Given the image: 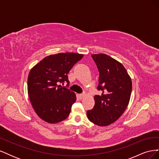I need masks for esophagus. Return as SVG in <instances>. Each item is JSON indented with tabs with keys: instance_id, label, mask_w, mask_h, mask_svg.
<instances>
[{
	"instance_id": "34e87169",
	"label": "esophagus",
	"mask_w": 159,
	"mask_h": 159,
	"mask_svg": "<svg viewBox=\"0 0 159 159\" xmlns=\"http://www.w3.org/2000/svg\"><path fill=\"white\" fill-rule=\"evenodd\" d=\"M78 96H79V98H80V99H82L85 97V94H80Z\"/></svg>"
}]
</instances>
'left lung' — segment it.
<instances>
[{
  "label": "left lung",
  "mask_w": 159,
  "mask_h": 159,
  "mask_svg": "<svg viewBox=\"0 0 159 159\" xmlns=\"http://www.w3.org/2000/svg\"><path fill=\"white\" fill-rule=\"evenodd\" d=\"M99 71L98 90L93 109L87 111L91 122L96 125H109L121 116L127 107L132 91V81L121 63L105 54H92Z\"/></svg>",
  "instance_id": "1"
}]
</instances>
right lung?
<instances>
[{
    "mask_svg": "<svg viewBox=\"0 0 159 159\" xmlns=\"http://www.w3.org/2000/svg\"><path fill=\"white\" fill-rule=\"evenodd\" d=\"M83 57L84 54L74 52L52 54L30 70L28 77V97L34 110L43 121L57 123L69 116L76 95L58 84H69L68 72Z\"/></svg>",
    "mask_w": 159,
    "mask_h": 159,
    "instance_id": "1",
    "label": "right lung"
}]
</instances>
